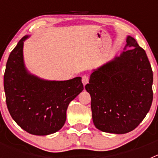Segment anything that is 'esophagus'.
Here are the masks:
<instances>
[{"instance_id": "1", "label": "esophagus", "mask_w": 158, "mask_h": 158, "mask_svg": "<svg viewBox=\"0 0 158 158\" xmlns=\"http://www.w3.org/2000/svg\"><path fill=\"white\" fill-rule=\"evenodd\" d=\"M89 77L87 76V75H84V76L82 77V83H83L84 85H87V84L89 83Z\"/></svg>"}]
</instances>
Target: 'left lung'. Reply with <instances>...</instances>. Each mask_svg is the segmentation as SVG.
Segmentation results:
<instances>
[{"mask_svg": "<svg viewBox=\"0 0 158 158\" xmlns=\"http://www.w3.org/2000/svg\"><path fill=\"white\" fill-rule=\"evenodd\" d=\"M123 50L119 56L93 69L85 85L95 127L117 135L139 126L153 101V71L146 51L130 35Z\"/></svg>", "mask_w": 158, "mask_h": 158, "instance_id": "8db88e82", "label": "left lung"}]
</instances>
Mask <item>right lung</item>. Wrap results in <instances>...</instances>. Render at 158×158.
Wrapping results in <instances>:
<instances>
[{
    "label": "right lung",
    "instance_id": "right-lung-1",
    "mask_svg": "<svg viewBox=\"0 0 158 158\" xmlns=\"http://www.w3.org/2000/svg\"><path fill=\"white\" fill-rule=\"evenodd\" d=\"M19 40L8 57L4 76L7 107L14 121L34 135L59 131L66 120L69 103L83 91L81 77L49 81L32 74L25 66L23 43Z\"/></svg>",
    "mask_w": 158,
    "mask_h": 158
}]
</instances>
